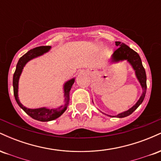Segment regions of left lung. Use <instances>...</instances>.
Instances as JSON below:
<instances>
[{
	"label": "left lung",
	"instance_id": "obj_1",
	"mask_svg": "<svg viewBox=\"0 0 161 161\" xmlns=\"http://www.w3.org/2000/svg\"><path fill=\"white\" fill-rule=\"evenodd\" d=\"M116 46H117L118 48L114 51L111 57H110V64H117V63L126 60V62L132 66V69L135 71V75H136V79L139 82L142 89V93L140 96L139 99L138 100L137 102L132 108H130L125 111L119 113L117 115H108L110 117L123 118L132 114L139 107L142 101H144V98L145 97L146 90H147V84H146L147 78H146L145 70L144 69L143 65H142L141 57H139L138 53H136L133 50L131 49L129 46L125 45L124 43H122V42H116ZM92 102H93V100H92Z\"/></svg>",
	"mask_w": 161,
	"mask_h": 161
}]
</instances>
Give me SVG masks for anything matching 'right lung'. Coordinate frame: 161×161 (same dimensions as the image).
Masks as SVG:
<instances>
[{"mask_svg": "<svg viewBox=\"0 0 161 161\" xmlns=\"http://www.w3.org/2000/svg\"><path fill=\"white\" fill-rule=\"evenodd\" d=\"M51 49V46H41L31 49L26 53L19 58V61L16 64L15 73L13 78V86H14V93L16 101L18 105L25 111L29 116L36 120L42 122H48L56 119L66 111L69 102V92L71 90L73 83L75 82V78H72L64 82L63 86L64 90V104L57 108H47L46 107H42L39 108H28L20 102L19 98V81L20 75L23 73V68L26 65L28 62L33 59L39 57L45 53H47Z\"/></svg>", "mask_w": 161, "mask_h": 161, "instance_id": "1", "label": "right lung"}]
</instances>
